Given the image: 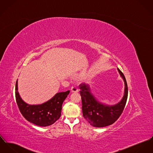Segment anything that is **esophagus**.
<instances>
[{
	"mask_svg": "<svg viewBox=\"0 0 153 153\" xmlns=\"http://www.w3.org/2000/svg\"><path fill=\"white\" fill-rule=\"evenodd\" d=\"M71 91L72 93H77L79 90L75 86H72L71 87Z\"/></svg>",
	"mask_w": 153,
	"mask_h": 153,
	"instance_id": "1",
	"label": "esophagus"
}]
</instances>
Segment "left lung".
<instances>
[{
    "label": "left lung",
    "mask_w": 153,
    "mask_h": 153,
    "mask_svg": "<svg viewBox=\"0 0 153 153\" xmlns=\"http://www.w3.org/2000/svg\"><path fill=\"white\" fill-rule=\"evenodd\" d=\"M125 84L124 95L122 100L114 105H108L100 102L91 92L90 85L86 83L80 84L82 96L83 117L95 128H102L113 124L122 114L126 105L128 88L126 79L122 72L118 69Z\"/></svg>",
    "instance_id": "1"
}]
</instances>
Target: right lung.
Segmentation results:
<instances>
[{"mask_svg": "<svg viewBox=\"0 0 153 153\" xmlns=\"http://www.w3.org/2000/svg\"><path fill=\"white\" fill-rule=\"evenodd\" d=\"M69 93L70 90L58 93L44 103L30 105L24 102L19 93L18 80L16 83V100L20 112L28 122L39 126L51 125L59 119L63 102Z\"/></svg>", "mask_w": 153, "mask_h": 153, "instance_id": "1", "label": "right lung"}]
</instances>
